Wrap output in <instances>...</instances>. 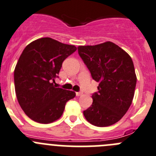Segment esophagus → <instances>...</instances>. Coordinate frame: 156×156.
<instances>
[{"instance_id":"34e87169","label":"esophagus","mask_w":156,"mask_h":156,"mask_svg":"<svg viewBox=\"0 0 156 156\" xmlns=\"http://www.w3.org/2000/svg\"><path fill=\"white\" fill-rule=\"evenodd\" d=\"M83 94V93L82 92H76V96H81V95H82Z\"/></svg>"}]
</instances>
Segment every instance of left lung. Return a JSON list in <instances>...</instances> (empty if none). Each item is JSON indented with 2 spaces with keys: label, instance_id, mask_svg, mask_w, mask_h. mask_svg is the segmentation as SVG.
Masks as SVG:
<instances>
[{
  "label": "left lung",
  "instance_id": "left-lung-1",
  "mask_svg": "<svg viewBox=\"0 0 156 156\" xmlns=\"http://www.w3.org/2000/svg\"><path fill=\"white\" fill-rule=\"evenodd\" d=\"M78 51L93 79L99 82L92 105L83 114L93 126H112L127 112L133 99L137 78L132 58L111 41L78 46Z\"/></svg>",
  "mask_w": 156,
  "mask_h": 156
}]
</instances>
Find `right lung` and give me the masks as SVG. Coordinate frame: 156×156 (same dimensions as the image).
Segmentation results:
<instances>
[{
    "instance_id": "1",
    "label": "right lung",
    "mask_w": 156,
    "mask_h": 156,
    "mask_svg": "<svg viewBox=\"0 0 156 156\" xmlns=\"http://www.w3.org/2000/svg\"><path fill=\"white\" fill-rule=\"evenodd\" d=\"M77 50L75 45L42 37L26 46L14 69V86L19 105L33 121L48 124L60 119L66 102L75 92L56 88L62 62Z\"/></svg>"
}]
</instances>
